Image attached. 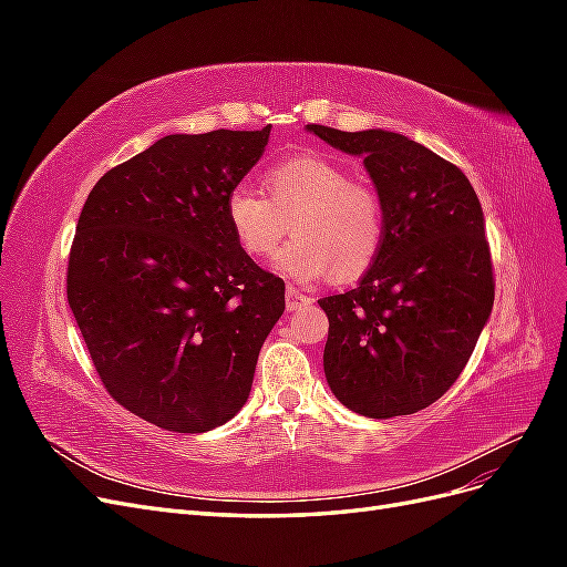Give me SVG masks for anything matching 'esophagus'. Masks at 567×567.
<instances>
[{
	"mask_svg": "<svg viewBox=\"0 0 567 567\" xmlns=\"http://www.w3.org/2000/svg\"><path fill=\"white\" fill-rule=\"evenodd\" d=\"M310 302H312V298H310V296H305V293H300L298 288L288 286V290H286V307H288V312L302 310V307H307Z\"/></svg>",
	"mask_w": 567,
	"mask_h": 567,
	"instance_id": "esophagus-1",
	"label": "esophagus"
}]
</instances>
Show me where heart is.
<instances>
[{
	"instance_id": "heart-1",
	"label": "heart",
	"mask_w": 567,
	"mask_h": 567,
	"mask_svg": "<svg viewBox=\"0 0 567 567\" xmlns=\"http://www.w3.org/2000/svg\"><path fill=\"white\" fill-rule=\"evenodd\" d=\"M262 186L265 194L238 184L227 196V221L246 255L269 260L293 227L296 241L281 252L277 269L298 284L319 281L331 269L338 281H352L379 260L383 203L348 167L302 153L265 169Z\"/></svg>"
}]
</instances>
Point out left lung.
<instances>
[{"label": "left lung", "mask_w": 567, "mask_h": 567, "mask_svg": "<svg viewBox=\"0 0 567 567\" xmlns=\"http://www.w3.org/2000/svg\"><path fill=\"white\" fill-rule=\"evenodd\" d=\"M307 132L364 158L385 213L379 260L357 288L319 300L326 383L354 414H416L454 385L492 315L483 208L456 165L404 134Z\"/></svg>", "instance_id": "8db88e82"}]
</instances>
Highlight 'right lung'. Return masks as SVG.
Listing matches in <instances>:
<instances>
[{
    "label": "right lung",
    "instance_id": "right-lung-1",
    "mask_svg": "<svg viewBox=\"0 0 567 567\" xmlns=\"http://www.w3.org/2000/svg\"><path fill=\"white\" fill-rule=\"evenodd\" d=\"M271 127L167 134L96 182L68 260V305L111 398L173 433L248 402L284 281L236 244L227 196Z\"/></svg>",
    "mask_w": 567,
    "mask_h": 567
}]
</instances>
